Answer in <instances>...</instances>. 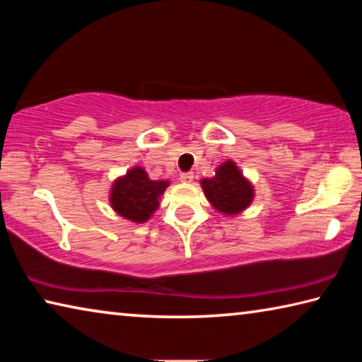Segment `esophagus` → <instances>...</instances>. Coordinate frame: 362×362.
Instances as JSON below:
<instances>
[{
	"label": "esophagus",
	"mask_w": 362,
	"mask_h": 362,
	"mask_svg": "<svg viewBox=\"0 0 362 362\" xmlns=\"http://www.w3.org/2000/svg\"><path fill=\"white\" fill-rule=\"evenodd\" d=\"M180 180L183 183H192L193 182V174L192 173H183V174H180Z\"/></svg>",
	"instance_id": "1"
}]
</instances>
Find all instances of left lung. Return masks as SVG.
Segmentation results:
<instances>
[{"label": "left lung", "mask_w": 362, "mask_h": 362, "mask_svg": "<svg viewBox=\"0 0 362 362\" xmlns=\"http://www.w3.org/2000/svg\"><path fill=\"white\" fill-rule=\"evenodd\" d=\"M201 187L209 203L225 216L243 212L254 198L252 185L244 179L233 161H226L217 168L216 177L201 180Z\"/></svg>", "instance_id": "1"}]
</instances>
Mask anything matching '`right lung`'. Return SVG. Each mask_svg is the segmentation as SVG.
<instances>
[{
    "instance_id": "add662e5",
    "label": "right lung",
    "mask_w": 362,
    "mask_h": 362,
    "mask_svg": "<svg viewBox=\"0 0 362 362\" xmlns=\"http://www.w3.org/2000/svg\"><path fill=\"white\" fill-rule=\"evenodd\" d=\"M168 185V180H150L148 174L136 166L113 183L110 203L121 217L144 223L158 209L159 196Z\"/></svg>"
}]
</instances>
